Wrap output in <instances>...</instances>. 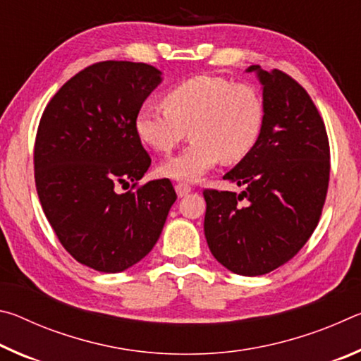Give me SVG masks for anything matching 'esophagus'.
I'll return each instance as SVG.
<instances>
[{
  "instance_id": "1",
  "label": "esophagus",
  "mask_w": 361,
  "mask_h": 361,
  "mask_svg": "<svg viewBox=\"0 0 361 361\" xmlns=\"http://www.w3.org/2000/svg\"><path fill=\"white\" fill-rule=\"evenodd\" d=\"M175 191H176V194H178V197H185V195H188L192 191V188L186 185V183H176Z\"/></svg>"
}]
</instances>
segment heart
Here are the masks:
<instances>
[{
    "label": "heart",
    "instance_id": "1",
    "mask_svg": "<svg viewBox=\"0 0 361 361\" xmlns=\"http://www.w3.org/2000/svg\"><path fill=\"white\" fill-rule=\"evenodd\" d=\"M262 126L264 105L256 89L213 75L175 84L164 106H143L135 116L138 140L157 152H170L191 132V145L159 167L180 181H197L219 161H242L258 143Z\"/></svg>",
    "mask_w": 361,
    "mask_h": 361
}]
</instances>
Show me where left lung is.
<instances>
[{"label":"left lung","mask_w":361,"mask_h":361,"mask_svg":"<svg viewBox=\"0 0 361 361\" xmlns=\"http://www.w3.org/2000/svg\"><path fill=\"white\" fill-rule=\"evenodd\" d=\"M262 85L264 126L255 148L223 178L240 194L205 189V239L218 262L239 276H264L312 235L329 181V143L319 109L280 70L252 65Z\"/></svg>","instance_id":"left-lung-1"}]
</instances>
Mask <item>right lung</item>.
<instances>
[{"mask_svg": "<svg viewBox=\"0 0 361 361\" xmlns=\"http://www.w3.org/2000/svg\"><path fill=\"white\" fill-rule=\"evenodd\" d=\"M161 81L146 63H94L66 81L41 116L35 183L42 210L66 252L99 272L142 261L176 200L167 178L137 186L151 157L135 116ZM130 180V192H115Z\"/></svg>", "mask_w": 361, "mask_h": 361, "instance_id": "1", "label": "right lung"}]
</instances>
